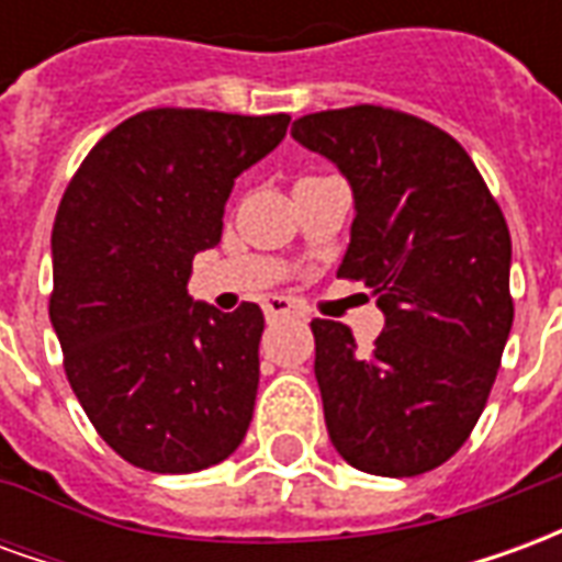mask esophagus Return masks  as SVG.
<instances>
[{
  "instance_id": "esophagus-1",
  "label": "esophagus",
  "mask_w": 562,
  "mask_h": 562,
  "mask_svg": "<svg viewBox=\"0 0 562 562\" xmlns=\"http://www.w3.org/2000/svg\"><path fill=\"white\" fill-rule=\"evenodd\" d=\"M265 316H268V322H280L285 316H297V306L289 297H270L265 304Z\"/></svg>"
}]
</instances>
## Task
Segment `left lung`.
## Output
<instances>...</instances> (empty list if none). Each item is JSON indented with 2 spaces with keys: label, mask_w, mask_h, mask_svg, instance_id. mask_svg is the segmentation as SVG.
<instances>
[{
  "label": "left lung",
  "mask_w": 562,
  "mask_h": 562,
  "mask_svg": "<svg viewBox=\"0 0 562 562\" xmlns=\"http://www.w3.org/2000/svg\"><path fill=\"white\" fill-rule=\"evenodd\" d=\"M292 135L352 186L337 277L385 313L373 349L342 322H310L330 442L370 475L436 470L470 439L512 330L506 216L470 153L422 116L355 104L301 116Z\"/></svg>",
  "instance_id": "8db88e82"
}]
</instances>
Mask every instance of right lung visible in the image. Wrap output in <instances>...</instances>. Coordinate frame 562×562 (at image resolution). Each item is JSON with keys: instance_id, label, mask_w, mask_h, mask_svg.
Returning a JSON list of instances; mask_svg holds the SVG:
<instances>
[{"instance_id": "add662e5", "label": "right lung", "mask_w": 562, "mask_h": 562, "mask_svg": "<svg viewBox=\"0 0 562 562\" xmlns=\"http://www.w3.org/2000/svg\"><path fill=\"white\" fill-rule=\"evenodd\" d=\"M289 114L153 108L80 161L54 222L50 322L83 413L149 472L232 454L258 391V304L192 301V258L220 244L234 177L285 138Z\"/></svg>"}]
</instances>
